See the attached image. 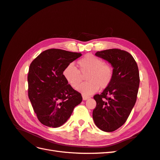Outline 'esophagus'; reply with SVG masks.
<instances>
[{
	"label": "esophagus",
	"mask_w": 160,
	"mask_h": 160,
	"mask_svg": "<svg viewBox=\"0 0 160 160\" xmlns=\"http://www.w3.org/2000/svg\"><path fill=\"white\" fill-rule=\"evenodd\" d=\"M89 96H83V100H88V99H89Z\"/></svg>",
	"instance_id": "obj_1"
}]
</instances>
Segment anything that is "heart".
Wrapping results in <instances>:
<instances>
[{"label":"heart","mask_w":160,"mask_h":160,"mask_svg":"<svg viewBox=\"0 0 160 160\" xmlns=\"http://www.w3.org/2000/svg\"><path fill=\"white\" fill-rule=\"evenodd\" d=\"M78 70L72 64H68L62 72L64 79L70 86L77 88L85 77L87 81L77 88L85 96L96 93L99 88L104 89L111 85L114 77V70L111 65L104 63L100 58L87 54L77 62Z\"/></svg>","instance_id":"heart-1"}]
</instances>
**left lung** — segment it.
<instances>
[{"instance_id":"obj_1","label":"left lung","mask_w":160,"mask_h":160,"mask_svg":"<svg viewBox=\"0 0 160 160\" xmlns=\"http://www.w3.org/2000/svg\"><path fill=\"white\" fill-rule=\"evenodd\" d=\"M95 55L107 60L114 70L111 85L100 94H96L93 111L96 126L104 132H113L123 126L136 103L140 77L138 65L126 51L110 49Z\"/></svg>"}]
</instances>
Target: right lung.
Segmentation results:
<instances>
[{
    "instance_id": "add662e5",
    "label": "right lung",
    "mask_w": 160,
    "mask_h": 160,
    "mask_svg": "<svg viewBox=\"0 0 160 160\" xmlns=\"http://www.w3.org/2000/svg\"><path fill=\"white\" fill-rule=\"evenodd\" d=\"M81 53L49 49L31 62L28 75V98L38 121L58 128L71 117L82 101L81 94L70 86L62 75L64 68Z\"/></svg>"
}]
</instances>
